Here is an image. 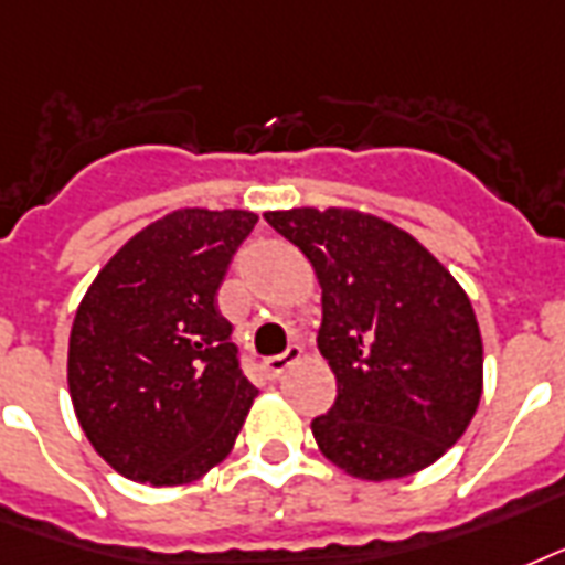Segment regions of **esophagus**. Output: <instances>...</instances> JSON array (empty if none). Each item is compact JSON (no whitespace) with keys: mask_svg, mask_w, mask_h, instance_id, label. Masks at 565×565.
<instances>
[{"mask_svg":"<svg viewBox=\"0 0 565 565\" xmlns=\"http://www.w3.org/2000/svg\"><path fill=\"white\" fill-rule=\"evenodd\" d=\"M300 356H303V348H300V344H291L286 353H279V356H270V360L262 362V371H265V377L268 380H277L282 377L286 369H291Z\"/></svg>","mask_w":565,"mask_h":565,"instance_id":"obj_1","label":"esophagus"}]
</instances>
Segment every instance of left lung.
I'll list each match as a JSON object with an SVG mask.
<instances>
[{
    "label": "left lung",
    "instance_id": "8db88e82",
    "mask_svg": "<svg viewBox=\"0 0 565 565\" xmlns=\"http://www.w3.org/2000/svg\"><path fill=\"white\" fill-rule=\"evenodd\" d=\"M265 221L321 282L318 351L339 392L312 422L323 457L360 480L433 466L466 433L483 392L469 295L427 247L374 214L288 209Z\"/></svg>",
    "mask_w": 565,
    "mask_h": 565
}]
</instances>
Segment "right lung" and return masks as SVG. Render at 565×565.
Returning a JSON list of instances; mask_svg holds the SVG:
<instances>
[{"instance_id": "right-lung-1", "label": "right lung", "mask_w": 565, "mask_h": 565, "mask_svg": "<svg viewBox=\"0 0 565 565\" xmlns=\"http://www.w3.org/2000/svg\"><path fill=\"white\" fill-rule=\"evenodd\" d=\"M256 214L179 209L143 226L82 297L67 383L87 441L124 478L182 487L233 450L259 395L217 288Z\"/></svg>"}]
</instances>
